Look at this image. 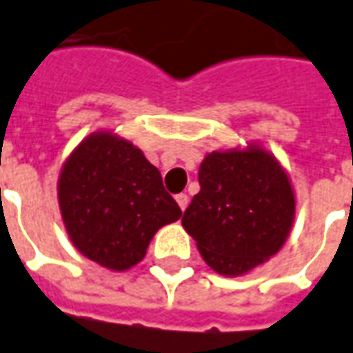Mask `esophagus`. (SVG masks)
<instances>
[{
	"label": "esophagus",
	"instance_id": "obj_1",
	"mask_svg": "<svg viewBox=\"0 0 353 353\" xmlns=\"http://www.w3.org/2000/svg\"><path fill=\"white\" fill-rule=\"evenodd\" d=\"M176 201H177V205H179V208H181V210H185L187 205H189V196H187L185 193H179V195H176Z\"/></svg>",
	"mask_w": 353,
	"mask_h": 353
}]
</instances>
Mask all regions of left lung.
<instances>
[{"label": "left lung", "instance_id": "obj_1", "mask_svg": "<svg viewBox=\"0 0 353 353\" xmlns=\"http://www.w3.org/2000/svg\"><path fill=\"white\" fill-rule=\"evenodd\" d=\"M199 185L181 224L208 267L237 276L278 253L294 222L296 199L274 157L257 146L207 154Z\"/></svg>", "mask_w": 353, "mask_h": 353}]
</instances>
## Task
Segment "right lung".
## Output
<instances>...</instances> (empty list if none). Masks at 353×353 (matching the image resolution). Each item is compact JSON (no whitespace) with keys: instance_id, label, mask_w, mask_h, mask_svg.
Here are the masks:
<instances>
[{"instance_id":"add662e5","label":"right lung","mask_w":353,"mask_h":353,"mask_svg":"<svg viewBox=\"0 0 353 353\" xmlns=\"http://www.w3.org/2000/svg\"><path fill=\"white\" fill-rule=\"evenodd\" d=\"M57 196L73 245L112 270L143 261L152 236L181 216L158 168L112 133L77 146L61 170Z\"/></svg>"}]
</instances>
